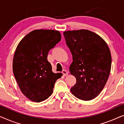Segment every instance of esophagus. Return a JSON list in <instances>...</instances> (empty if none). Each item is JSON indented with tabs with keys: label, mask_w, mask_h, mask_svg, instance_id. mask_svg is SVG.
<instances>
[{
	"label": "esophagus",
	"mask_w": 124,
	"mask_h": 124,
	"mask_svg": "<svg viewBox=\"0 0 124 124\" xmlns=\"http://www.w3.org/2000/svg\"><path fill=\"white\" fill-rule=\"evenodd\" d=\"M62 74H64V76H67L68 75V72L66 70H62Z\"/></svg>",
	"instance_id": "1"
}]
</instances>
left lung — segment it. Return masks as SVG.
<instances>
[{
  "label": "left lung",
  "mask_w": 124,
  "mask_h": 124,
  "mask_svg": "<svg viewBox=\"0 0 124 124\" xmlns=\"http://www.w3.org/2000/svg\"><path fill=\"white\" fill-rule=\"evenodd\" d=\"M73 62L69 67L76 83L73 94L82 101H90L99 95L109 76L112 58L106 42L99 35L87 30L63 33Z\"/></svg>",
  "instance_id": "8db88e82"
}]
</instances>
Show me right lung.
Here are the masks:
<instances>
[{"mask_svg": "<svg viewBox=\"0 0 124 124\" xmlns=\"http://www.w3.org/2000/svg\"><path fill=\"white\" fill-rule=\"evenodd\" d=\"M61 34L54 30H35L23 38L13 59V72L21 92L30 101L40 102L53 92L62 73L52 72L47 55L61 40Z\"/></svg>", "mask_w": 124, "mask_h": 124, "instance_id": "obj_1", "label": "right lung"}]
</instances>
